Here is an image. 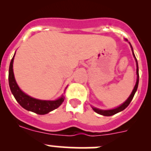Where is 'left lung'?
<instances>
[{"mask_svg":"<svg viewBox=\"0 0 151 151\" xmlns=\"http://www.w3.org/2000/svg\"><path fill=\"white\" fill-rule=\"evenodd\" d=\"M126 40L127 41V39H126ZM131 47H132V52H133V48H132V45H131ZM133 55H134V57L135 60H136V62H137V79L136 85H135L134 88V90L132 91V94L130 95V96L128 98V99L126 100V101H125L123 104H121L120 106H118V107L115 108V109H109V110H102V109H97V108L93 107L92 106L93 109V110L95 111L96 113L99 114V115H104V116H111V115H115V114L118 113V112L123 111V109H126V108L129 106V104H130V102L132 101V99H133L135 93H136L137 90L138 83H139V69H138V63H137V60L136 57H135L134 54V52H133Z\"/></svg>","mask_w":151,"mask_h":151,"instance_id":"8db88e82","label":"left lung"}]
</instances>
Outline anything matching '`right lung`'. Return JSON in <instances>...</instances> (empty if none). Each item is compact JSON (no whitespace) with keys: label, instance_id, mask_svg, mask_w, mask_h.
I'll list each match as a JSON object with an SVG mask.
<instances>
[{"label":"right lung","instance_id":"1","mask_svg":"<svg viewBox=\"0 0 151 151\" xmlns=\"http://www.w3.org/2000/svg\"><path fill=\"white\" fill-rule=\"evenodd\" d=\"M14 55L11 60L9 71V83L12 94L15 99L20 104L21 106L28 111L35 112L39 115H45L54 109H57L61 105L64 101V97H60L55 101H43V100L36 99L25 94L22 92L15 81L13 72V61Z\"/></svg>","mask_w":151,"mask_h":151}]
</instances>
